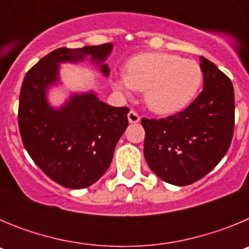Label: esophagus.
Returning a JSON list of instances; mask_svg holds the SVG:
<instances>
[{
  "label": "esophagus",
  "instance_id": "1",
  "mask_svg": "<svg viewBox=\"0 0 249 249\" xmlns=\"http://www.w3.org/2000/svg\"><path fill=\"white\" fill-rule=\"evenodd\" d=\"M141 117H140V114L137 113L136 111H129L128 112V121L129 123H138L140 122Z\"/></svg>",
  "mask_w": 249,
  "mask_h": 249
}]
</instances>
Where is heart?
<instances>
[{
	"mask_svg": "<svg viewBox=\"0 0 249 249\" xmlns=\"http://www.w3.org/2000/svg\"><path fill=\"white\" fill-rule=\"evenodd\" d=\"M202 70L192 59L177 54L152 52L132 57L126 73L114 78L113 86L122 92L144 91L151 111L171 114L186 107L198 92Z\"/></svg>",
	"mask_w": 249,
	"mask_h": 249,
	"instance_id": "1",
	"label": "heart"
}]
</instances>
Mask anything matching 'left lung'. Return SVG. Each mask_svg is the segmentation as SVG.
Masks as SVG:
<instances>
[{"instance_id":"left-lung-1","label":"left lung","mask_w":249,"mask_h":249,"mask_svg":"<svg viewBox=\"0 0 249 249\" xmlns=\"http://www.w3.org/2000/svg\"><path fill=\"white\" fill-rule=\"evenodd\" d=\"M203 89L186 109L142 118L144 158L160 179L187 186L211 172L227 153L234 128V89L214 63L201 57Z\"/></svg>"}]
</instances>
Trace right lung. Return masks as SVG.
<instances>
[{
	"label": "right lung",
	"instance_id": "right-lung-1",
	"mask_svg": "<svg viewBox=\"0 0 249 249\" xmlns=\"http://www.w3.org/2000/svg\"><path fill=\"white\" fill-rule=\"evenodd\" d=\"M112 43L82 48H57L26 73L19 92L18 127L23 146L35 163L61 186L80 190L97 182L111 164L118 140L128 126V107H112L93 92L72 94L58 109L46 100L58 81V65L89 57L103 65Z\"/></svg>",
	"mask_w": 249,
	"mask_h": 249
}]
</instances>
